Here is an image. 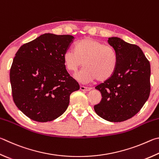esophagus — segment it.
<instances>
[{"label":"esophagus","instance_id":"obj_1","mask_svg":"<svg viewBox=\"0 0 159 159\" xmlns=\"http://www.w3.org/2000/svg\"><path fill=\"white\" fill-rule=\"evenodd\" d=\"M80 89H81L82 91H86V92H88V91H89L90 90V89H92L91 88H88V87H85V86H80Z\"/></svg>","mask_w":159,"mask_h":159}]
</instances>
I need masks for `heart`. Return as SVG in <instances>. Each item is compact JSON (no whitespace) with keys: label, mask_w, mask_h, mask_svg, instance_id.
Here are the masks:
<instances>
[{"label":"heart","mask_w":159,"mask_h":159,"mask_svg":"<svg viewBox=\"0 0 159 159\" xmlns=\"http://www.w3.org/2000/svg\"><path fill=\"white\" fill-rule=\"evenodd\" d=\"M63 61L67 70L76 72L84 66L85 69L76 76L83 82L94 79L105 81L114 74L117 65V56L111 47L91 38L78 42L74 50H67L63 55Z\"/></svg>","instance_id":"heart-1"}]
</instances>
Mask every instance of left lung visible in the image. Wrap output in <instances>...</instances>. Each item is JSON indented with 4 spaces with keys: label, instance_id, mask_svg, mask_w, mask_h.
Wrapping results in <instances>:
<instances>
[{
    "label": "left lung",
    "instance_id": "1",
    "mask_svg": "<svg viewBox=\"0 0 159 159\" xmlns=\"http://www.w3.org/2000/svg\"><path fill=\"white\" fill-rule=\"evenodd\" d=\"M117 56L116 69L109 79L96 86L102 94L96 113L112 122L127 120L140 111L150 94V64L137 45L109 37Z\"/></svg>",
    "mask_w": 159,
    "mask_h": 159
}]
</instances>
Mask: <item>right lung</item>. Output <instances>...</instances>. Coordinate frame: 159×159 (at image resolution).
Returning a JSON list of instances; mask_svg holds the SVG:
<instances>
[{
  "label": "right lung",
  "instance_id": "1",
  "mask_svg": "<svg viewBox=\"0 0 159 159\" xmlns=\"http://www.w3.org/2000/svg\"><path fill=\"white\" fill-rule=\"evenodd\" d=\"M74 37L45 33L19 48L10 72L16 107L36 122H50L62 115L72 92L80 86L63 61Z\"/></svg>",
  "mask_w": 159,
  "mask_h": 159
}]
</instances>
